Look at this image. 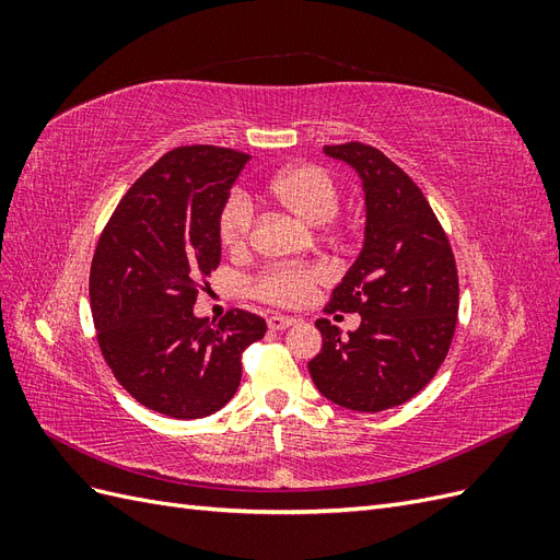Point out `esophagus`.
<instances>
[{"label": "esophagus", "mask_w": 560, "mask_h": 560, "mask_svg": "<svg viewBox=\"0 0 560 560\" xmlns=\"http://www.w3.org/2000/svg\"><path fill=\"white\" fill-rule=\"evenodd\" d=\"M292 325H296L294 317H284V315H270L268 317V329H273V331H282V329L292 327Z\"/></svg>", "instance_id": "1"}]
</instances>
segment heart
Wrapping results in <instances>:
<instances>
[{
	"mask_svg": "<svg viewBox=\"0 0 560 560\" xmlns=\"http://www.w3.org/2000/svg\"><path fill=\"white\" fill-rule=\"evenodd\" d=\"M268 196L282 210L308 226L331 222L338 212V189L325 167L301 163L280 171L268 182ZM254 210L245 194L235 191L226 198L217 219L219 241L229 249H243L249 238ZM325 273L317 266H282L268 268L254 280L252 292L276 306H299Z\"/></svg>",
	"mask_w": 560,
	"mask_h": 560,
	"instance_id": "heart-1",
	"label": "heart"
}]
</instances>
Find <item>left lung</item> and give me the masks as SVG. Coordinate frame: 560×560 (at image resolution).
<instances>
[{
  "instance_id": "8db88e82",
  "label": "left lung",
  "mask_w": 560,
  "mask_h": 560,
  "mask_svg": "<svg viewBox=\"0 0 560 560\" xmlns=\"http://www.w3.org/2000/svg\"><path fill=\"white\" fill-rule=\"evenodd\" d=\"M322 151L362 179V252L327 306L362 322L343 338L317 319L322 350L308 371L329 401L376 413L418 395L446 360L460 294L455 259L430 202L383 151L360 142Z\"/></svg>"
}]
</instances>
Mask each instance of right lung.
<instances>
[{"instance_id": "1", "label": "right lung", "mask_w": 560, "mask_h": 560, "mask_svg": "<svg viewBox=\"0 0 560 560\" xmlns=\"http://www.w3.org/2000/svg\"><path fill=\"white\" fill-rule=\"evenodd\" d=\"M249 154L222 147L167 151L118 202L91 264L97 343L114 378L151 411L206 418L241 385V354L266 334L247 311L194 315L222 259L217 219Z\"/></svg>"}]
</instances>
